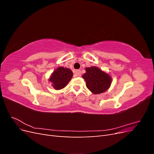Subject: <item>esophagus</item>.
I'll use <instances>...</instances> for the list:
<instances>
[{
	"instance_id": "34e87169",
	"label": "esophagus",
	"mask_w": 154,
	"mask_h": 154,
	"mask_svg": "<svg viewBox=\"0 0 154 154\" xmlns=\"http://www.w3.org/2000/svg\"><path fill=\"white\" fill-rule=\"evenodd\" d=\"M75 74L77 76H81L82 72L80 70H76V71H75Z\"/></svg>"
}]
</instances>
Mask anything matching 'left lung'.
<instances>
[{"label": "left lung", "instance_id": "8db88e82", "mask_svg": "<svg viewBox=\"0 0 154 154\" xmlns=\"http://www.w3.org/2000/svg\"><path fill=\"white\" fill-rule=\"evenodd\" d=\"M85 71L82 78L86 82L87 87L93 94H101L109 89L112 83L109 74L95 66L87 67Z\"/></svg>", "mask_w": 154, "mask_h": 154}]
</instances>
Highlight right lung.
Listing matches in <instances>:
<instances>
[{
	"mask_svg": "<svg viewBox=\"0 0 154 154\" xmlns=\"http://www.w3.org/2000/svg\"><path fill=\"white\" fill-rule=\"evenodd\" d=\"M73 73L71 69L63 67H58L51 74L49 81L56 90H60L67 85L71 80Z\"/></svg>",
	"mask_w": 154,
	"mask_h": 154,
	"instance_id": "right-lung-1",
	"label": "right lung"
}]
</instances>
